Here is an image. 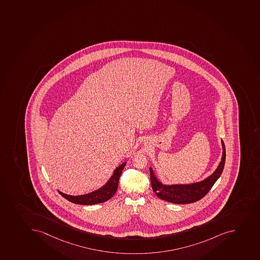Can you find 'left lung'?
Here are the masks:
<instances>
[{
	"label": "left lung",
	"mask_w": 260,
	"mask_h": 260,
	"mask_svg": "<svg viewBox=\"0 0 260 260\" xmlns=\"http://www.w3.org/2000/svg\"><path fill=\"white\" fill-rule=\"evenodd\" d=\"M222 146V156L221 162L216 168V170L210 176L199 182L191 184H162L154 175L153 169L150 170V179L152 188L156 196L160 199L175 204H189L202 199L208 193L209 190L213 186L221 176L224 169L226 160V148L223 141L221 140Z\"/></svg>",
	"instance_id": "obj_1"
}]
</instances>
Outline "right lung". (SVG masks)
Instances as JSON below:
<instances>
[{
    "mask_svg": "<svg viewBox=\"0 0 260 260\" xmlns=\"http://www.w3.org/2000/svg\"><path fill=\"white\" fill-rule=\"evenodd\" d=\"M126 164V162H122L118 167L116 168L109 180L105 184V185L95 191L90 192L88 194H80V196H71V194H64L59 190H58V192L63 198H66L69 202L75 204L95 205L107 202L111 199L117 192L119 178Z\"/></svg>",
    "mask_w": 260,
    "mask_h": 260,
    "instance_id": "add662e5",
    "label": "right lung"
}]
</instances>
